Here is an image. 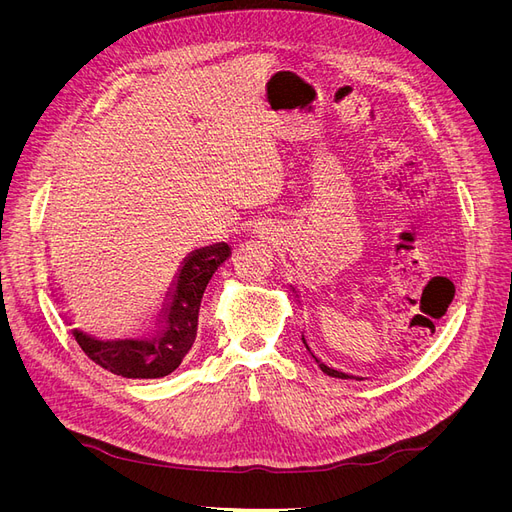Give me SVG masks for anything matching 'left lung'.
<instances>
[{
	"mask_svg": "<svg viewBox=\"0 0 512 512\" xmlns=\"http://www.w3.org/2000/svg\"><path fill=\"white\" fill-rule=\"evenodd\" d=\"M301 339H303V344H305V348L309 350V354H312V356H314V359H316V363L320 365V369H322V371H324V374H327V376H331V378H342V380H348V378H354V380H363V378H359V376H350V374H344V371H337V369L329 367L327 363H322V361L318 359V356L314 354V350H312V348H309V344H307V339H305V335H301Z\"/></svg>",
	"mask_w": 512,
	"mask_h": 512,
	"instance_id": "obj_1",
	"label": "left lung"
}]
</instances>
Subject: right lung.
<instances>
[{
  "label": "right lung",
  "mask_w": 512,
  "mask_h": 512,
  "mask_svg": "<svg viewBox=\"0 0 512 512\" xmlns=\"http://www.w3.org/2000/svg\"><path fill=\"white\" fill-rule=\"evenodd\" d=\"M228 256L230 247L215 243L183 258L166 292L153 335L100 339L81 329H72L76 344L91 361L123 378H164L173 374L196 339L203 292ZM68 324L72 322L68 320Z\"/></svg>",
  "instance_id": "right-lung-1"
}]
</instances>
